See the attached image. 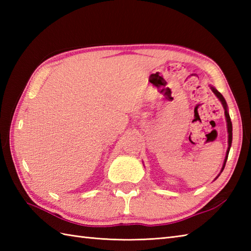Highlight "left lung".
<instances>
[{"mask_svg":"<svg viewBox=\"0 0 251 251\" xmlns=\"http://www.w3.org/2000/svg\"><path fill=\"white\" fill-rule=\"evenodd\" d=\"M211 90L212 92L215 93V95L217 96L218 98L220 99L221 103L223 105V108H225V113H226V122H227V132H228V148H227V151H226V159H225V164H223V167L221 169V173L222 170L225 169V166H226V159H227V155H228V152H230V148H231V145H232V122H231V119H230V115H228V112H227V105H226V99L223 98V96L218 92V90L214 87H211Z\"/></svg>","mask_w":251,"mask_h":251,"instance_id":"obj_1","label":"left lung"}]
</instances>
